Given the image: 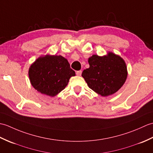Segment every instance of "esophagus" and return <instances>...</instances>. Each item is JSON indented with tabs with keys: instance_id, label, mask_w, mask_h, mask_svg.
Masks as SVG:
<instances>
[{
	"instance_id": "esophagus-1",
	"label": "esophagus",
	"mask_w": 153,
	"mask_h": 153,
	"mask_svg": "<svg viewBox=\"0 0 153 153\" xmlns=\"http://www.w3.org/2000/svg\"><path fill=\"white\" fill-rule=\"evenodd\" d=\"M82 70L77 71H76V75H77V76H80L81 75H82Z\"/></svg>"
}]
</instances>
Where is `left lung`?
I'll use <instances>...</instances> for the list:
<instances>
[{"mask_svg": "<svg viewBox=\"0 0 153 153\" xmlns=\"http://www.w3.org/2000/svg\"><path fill=\"white\" fill-rule=\"evenodd\" d=\"M89 68L82 77L90 89L102 97L111 95L121 88L128 76L126 64L118 55L111 52L103 56L94 54L89 58Z\"/></svg>", "mask_w": 153, "mask_h": 153, "instance_id": "8db88e82", "label": "left lung"}]
</instances>
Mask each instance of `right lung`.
<instances>
[{"mask_svg":"<svg viewBox=\"0 0 153 153\" xmlns=\"http://www.w3.org/2000/svg\"><path fill=\"white\" fill-rule=\"evenodd\" d=\"M76 75L67 59L58 55L38 58L29 69L32 86L37 91L54 97L64 89L71 76Z\"/></svg>","mask_w":153,"mask_h":153,"instance_id":"obj_1","label":"right lung"}]
</instances>
